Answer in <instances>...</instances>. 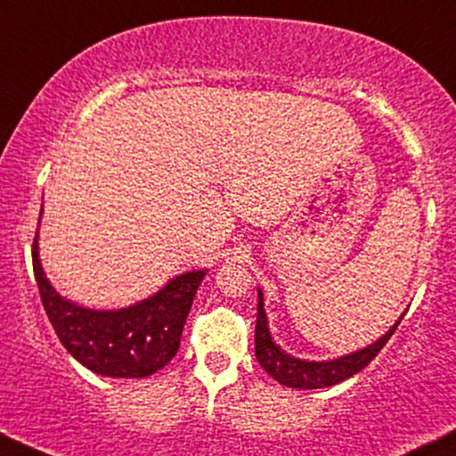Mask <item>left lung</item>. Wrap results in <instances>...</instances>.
Instances as JSON below:
<instances>
[{
  "instance_id": "left-lung-1",
  "label": "left lung",
  "mask_w": 456,
  "mask_h": 456,
  "mask_svg": "<svg viewBox=\"0 0 456 456\" xmlns=\"http://www.w3.org/2000/svg\"><path fill=\"white\" fill-rule=\"evenodd\" d=\"M265 303H263V292L258 290V307H256V330H255V354L258 364L265 368V372L271 374L275 381L286 385V387L295 389H322L330 387L345 381V379L354 377L366 368L370 362L377 357L391 334L395 332V328L400 326V320L389 328V332H385L381 338H377L372 345H368L364 349H357L354 354L341 355L337 360H324V362H311V360H298L286 354L278 343L271 338L269 326H267V315H265Z\"/></svg>"
}]
</instances>
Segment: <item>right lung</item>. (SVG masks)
<instances>
[{"label": "right lung", "mask_w": 456, "mask_h": 456, "mask_svg": "<svg viewBox=\"0 0 456 456\" xmlns=\"http://www.w3.org/2000/svg\"><path fill=\"white\" fill-rule=\"evenodd\" d=\"M31 255L39 297L61 343L88 370L113 379H142L168 364L181 345L195 292L208 273L187 271L145 301L101 311L67 301L54 290L39 263L37 235Z\"/></svg>", "instance_id": "obj_1"}]
</instances>
